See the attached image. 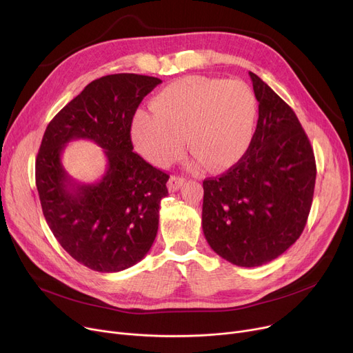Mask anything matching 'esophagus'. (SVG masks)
<instances>
[{"label": "esophagus", "instance_id": "1", "mask_svg": "<svg viewBox=\"0 0 353 353\" xmlns=\"http://www.w3.org/2000/svg\"><path fill=\"white\" fill-rule=\"evenodd\" d=\"M185 182V178H182V176H175V175H172L171 178H170V181H168V190H170V192H175V191H178L181 186H182V183Z\"/></svg>", "mask_w": 353, "mask_h": 353}]
</instances>
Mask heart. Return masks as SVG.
<instances>
[{"label":"heart","instance_id":"b5f03b06","mask_svg":"<svg viewBox=\"0 0 353 353\" xmlns=\"http://www.w3.org/2000/svg\"><path fill=\"white\" fill-rule=\"evenodd\" d=\"M151 111L138 112L131 135L139 154L155 167L176 161L186 147L206 170L231 167L246 151L258 103L243 81L191 75L159 91Z\"/></svg>","mask_w":353,"mask_h":353}]
</instances>
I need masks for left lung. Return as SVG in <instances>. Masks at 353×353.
Returning a JSON list of instances; mask_svg holds the SVG:
<instances>
[{"label":"left lung","mask_w":353,"mask_h":353,"mask_svg":"<svg viewBox=\"0 0 353 353\" xmlns=\"http://www.w3.org/2000/svg\"><path fill=\"white\" fill-rule=\"evenodd\" d=\"M259 118L250 148L219 178L203 181L202 230L228 262L254 268L301 236L312 205L314 150L292 108L250 72Z\"/></svg>","instance_id":"8db88e82"}]
</instances>
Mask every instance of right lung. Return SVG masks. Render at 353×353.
I'll return each mask as SVG.
<instances>
[{
  "label": "right lung",
  "mask_w": 353,
  "mask_h": 353,
  "mask_svg": "<svg viewBox=\"0 0 353 353\" xmlns=\"http://www.w3.org/2000/svg\"><path fill=\"white\" fill-rule=\"evenodd\" d=\"M161 79L114 74L92 81L48 123L35 161L43 214L59 245L97 272H119L148 254L168 195L165 174L132 150L131 125L141 101ZM75 139L104 150L108 168L95 184L75 183L61 152Z\"/></svg>",
  "instance_id": "1"
}]
</instances>
